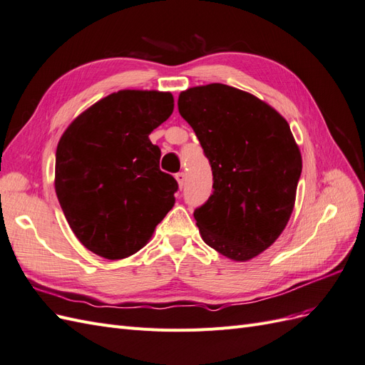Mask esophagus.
Wrapping results in <instances>:
<instances>
[{"label":"esophagus","mask_w":365,"mask_h":365,"mask_svg":"<svg viewBox=\"0 0 365 365\" xmlns=\"http://www.w3.org/2000/svg\"><path fill=\"white\" fill-rule=\"evenodd\" d=\"M176 181H178V184H180V189H182V185H184V181H185V173L184 172H180V173H176Z\"/></svg>","instance_id":"esophagus-1"}]
</instances>
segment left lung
<instances>
[{
  "label": "left lung",
  "mask_w": 365,
  "mask_h": 365,
  "mask_svg": "<svg viewBox=\"0 0 365 365\" xmlns=\"http://www.w3.org/2000/svg\"><path fill=\"white\" fill-rule=\"evenodd\" d=\"M178 109L213 172V193L193 213L202 240L236 262L259 256L288 224L302 175L288 121L224 83L182 91Z\"/></svg>",
  "instance_id": "obj_1"
}]
</instances>
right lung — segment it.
I'll return each mask as SVG.
<instances>
[{"label":"right lung","instance_id":"right-lung-1","mask_svg":"<svg viewBox=\"0 0 365 365\" xmlns=\"http://www.w3.org/2000/svg\"><path fill=\"white\" fill-rule=\"evenodd\" d=\"M173 113V96L121 90L83 111L56 149L54 189L81 244L108 260L145 247L175 204L178 182L160 170L150 132Z\"/></svg>","mask_w":365,"mask_h":365}]
</instances>
